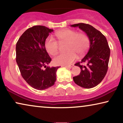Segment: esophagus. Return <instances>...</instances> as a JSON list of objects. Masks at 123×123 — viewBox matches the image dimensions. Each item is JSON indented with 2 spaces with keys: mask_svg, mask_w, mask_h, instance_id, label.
Here are the masks:
<instances>
[{
  "mask_svg": "<svg viewBox=\"0 0 123 123\" xmlns=\"http://www.w3.org/2000/svg\"><path fill=\"white\" fill-rule=\"evenodd\" d=\"M73 66H74L73 64H71L69 65H65V66H64V67H66V68H72V67H73Z\"/></svg>",
  "mask_w": 123,
  "mask_h": 123,
  "instance_id": "1",
  "label": "esophagus"
}]
</instances>
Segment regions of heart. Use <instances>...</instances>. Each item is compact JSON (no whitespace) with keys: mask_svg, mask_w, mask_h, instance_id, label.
I'll return each instance as SVG.
<instances>
[{"mask_svg":"<svg viewBox=\"0 0 123 123\" xmlns=\"http://www.w3.org/2000/svg\"><path fill=\"white\" fill-rule=\"evenodd\" d=\"M55 36L60 43H67L66 53L56 55L53 59L55 64L68 65L72 64L77 58V55H82L87 51L90 46V39L84 33H77L73 30L65 29L55 33ZM45 46L50 54L54 55L58 52L59 44L51 36L45 40Z\"/></svg>","mask_w":123,"mask_h":123,"instance_id":"obj_1","label":"heart"}]
</instances>
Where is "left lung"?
<instances>
[{"mask_svg": "<svg viewBox=\"0 0 123 123\" xmlns=\"http://www.w3.org/2000/svg\"><path fill=\"white\" fill-rule=\"evenodd\" d=\"M73 27H78L86 33L90 39V49L81 62L75 64L80 67V74L73 77V80L79 86L91 88L102 81L108 69L110 49L106 38L100 31L88 24L80 23L72 25ZM86 62L87 65H80Z\"/></svg>", "mask_w": 123, "mask_h": 123, "instance_id": "8db88e82", "label": "left lung"}]
</instances>
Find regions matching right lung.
Returning a JSON list of instances; mask_svg holds the SVG:
<instances>
[{"instance_id":"add662e5","label":"right lung","mask_w":123,"mask_h":123,"mask_svg":"<svg viewBox=\"0 0 123 123\" xmlns=\"http://www.w3.org/2000/svg\"><path fill=\"white\" fill-rule=\"evenodd\" d=\"M53 31L45 26H33L21 35L16 44V62L21 75L28 85L38 90H46L54 85L59 68L46 66L51 59L45 43Z\"/></svg>"}]
</instances>
